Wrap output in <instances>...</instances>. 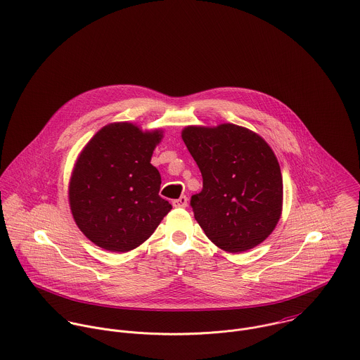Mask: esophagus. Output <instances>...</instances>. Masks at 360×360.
<instances>
[{"label": "esophagus", "instance_id": "esophagus-1", "mask_svg": "<svg viewBox=\"0 0 360 360\" xmlns=\"http://www.w3.org/2000/svg\"><path fill=\"white\" fill-rule=\"evenodd\" d=\"M172 206L176 207V209H184L188 206V198L186 196H181L179 199L176 200H172Z\"/></svg>", "mask_w": 360, "mask_h": 360}]
</instances>
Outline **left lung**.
Wrapping results in <instances>:
<instances>
[{"mask_svg": "<svg viewBox=\"0 0 360 360\" xmlns=\"http://www.w3.org/2000/svg\"><path fill=\"white\" fill-rule=\"evenodd\" d=\"M182 139L203 176L191 206L207 238L229 253L260 245L283 212V175L271 147L233 124L186 127Z\"/></svg>", "mask_w": 360, "mask_h": 360, "instance_id": "obj_1", "label": "left lung"}]
</instances>
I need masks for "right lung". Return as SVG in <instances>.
<instances>
[{
    "label": "right lung",
    "instance_id": "add662e5",
    "mask_svg": "<svg viewBox=\"0 0 360 360\" xmlns=\"http://www.w3.org/2000/svg\"><path fill=\"white\" fill-rule=\"evenodd\" d=\"M160 129L129 122L101 128L79 154L70 182V206L79 229L110 252H129L154 232L172 206L160 192L150 160Z\"/></svg>",
    "mask_w": 360,
    "mask_h": 360
}]
</instances>
